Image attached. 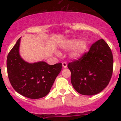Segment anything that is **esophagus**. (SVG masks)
<instances>
[{
    "label": "esophagus",
    "mask_w": 121,
    "mask_h": 121,
    "mask_svg": "<svg viewBox=\"0 0 121 121\" xmlns=\"http://www.w3.org/2000/svg\"><path fill=\"white\" fill-rule=\"evenodd\" d=\"M62 67H64V68H67V62H63L62 63Z\"/></svg>",
    "instance_id": "esophagus-1"
}]
</instances>
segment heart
Segmentation results:
<instances>
[{"instance_id": "1", "label": "heart", "mask_w": 121, "mask_h": 121, "mask_svg": "<svg viewBox=\"0 0 121 121\" xmlns=\"http://www.w3.org/2000/svg\"><path fill=\"white\" fill-rule=\"evenodd\" d=\"M62 48L65 50L72 49L70 56L73 58L78 59L81 57L85 53L87 49V43L84 40H78L76 39H71L66 40L62 44ZM57 54L59 53H57Z\"/></svg>"}]
</instances>
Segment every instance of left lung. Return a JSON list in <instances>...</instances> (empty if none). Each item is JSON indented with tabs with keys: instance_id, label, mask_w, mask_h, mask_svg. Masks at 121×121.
Returning a JSON list of instances; mask_svg holds the SVG:
<instances>
[{
	"instance_id": "left-lung-1",
	"label": "left lung",
	"mask_w": 121,
	"mask_h": 121,
	"mask_svg": "<svg viewBox=\"0 0 121 121\" xmlns=\"http://www.w3.org/2000/svg\"><path fill=\"white\" fill-rule=\"evenodd\" d=\"M71 82L77 92L83 95H96L108 85L113 73L111 49L102 39L91 45L88 53L70 62Z\"/></svg>"
}]
</instances>
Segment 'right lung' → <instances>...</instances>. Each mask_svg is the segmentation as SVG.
Returning <instances> with one entry per match:
<instances>
[{
	"label": "right lung",
	"mask_w": 121,
	"mask_h": 121,
	"mask_svg": "<svg viewBox=\"0 0 121 121\" xmlns=\"http://www.w3.org/2000/svg\"><path fill=\"white\" fill-rule=\"evenodd\" d=\"M21 38L7 56L6 66L9 82L17 92L30 99L43 98L50 92L62 64L50 65L44 61L29 63L19 53Z\"/></svg>",
	"instance_id": "right-lung-1"
}]
</instances>
